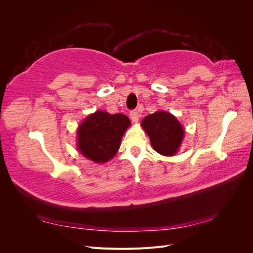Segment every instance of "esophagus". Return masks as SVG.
I'll return each mask as SVG.
<instances>
[{
    "mask_svg": "<svg viewBox=\"0 0 253 253\" xmlns=\"http://www.w3.org/2000/svg\"><path fill=\"white\" fill-rule=\"evenodd\" d=\"M139 117H140V115H139L138 111L134 110V111H131V113H129V118H131V120L133 122H138Z\"/></svg>",
    "mask_w": 253,
    "mask_h": 253,
    "instance_id": "1",
    "label": "esophagus"
}]
</instances>
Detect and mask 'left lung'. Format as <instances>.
<instances>
[{
  "instance_id": "8db88e82",
  "label": "left lung",
  "mask_w": 253,
  "mask_h": 253,
  "mask_svg": "<svg viewBox=\"0 0 253 253\" xmlns=\"http://www.w3.org/2000/svg\"><path fill=\"white\" fill-rule=\"evenodd\" d=\"M143 129L150 137L153 149L165 156H173L178 151L185 131L172 114L158 111L144 117Z\"/></svg>"
}]
</instances>
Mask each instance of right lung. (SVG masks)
I'll use <instances>...</instances> for the list:
<instances>
[{"mask_svg": "<svg viewBox=\"0 0 253 253\" xmlns=\"http://www.w3.org/2000/svg\"><path fill=\"white\" fill-rule=\"evenodd\" d=\"M129 125L131 121L124 114L97 111L89 115L77 131L80 153L97 164L109 162L118 152L122 136Z\"/></svg>", "mask_w": 253, "mask_h": 253, "instance_id": "right-lung-1", "label": "right lung"}]
</instances>
